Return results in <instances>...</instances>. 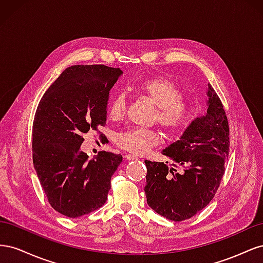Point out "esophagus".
<instances>
[{
  "label": "esophagus",
  "instance_id": "1",
  "mask_svg": "<svg viewBox=\"0 0 263 263\" xmlns=\"http://www.w3.org/2000/svg\"><path fill=\"white\" fill-rule=\"evenodd\" d=\"M126 159L127 160H137L138 157L134 156V155H126Z\"/></svg>",
  "mask_w": 263,
  "mask_h": 263
}]
</instances>
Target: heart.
Here are the masks:
<instances>
[{
  "mask_svg": "<svg viewBox=\"0 0 263 263\" xmlns=\"http://www.w3.org/2000/svg\"><path fill=\"white\" fill-rule=\"evenodd\" d=\"M135 90L150 100L157 106L155 121L168 134L181 130L187 125L192 116V106L183 99L180 87L169 79L150 78L139 82ZM127 99L123 92L116 93L110 99L107 107V117L112 122H119L125 117ZM159 142V134L151 129L129 128L116 136V144L136 155L148 153Z\"/></svg>",
  "mask_w": 263,
  "mask_h": 263,
  "instance_id": "1",
  "label": "heart"
}]
</instances>
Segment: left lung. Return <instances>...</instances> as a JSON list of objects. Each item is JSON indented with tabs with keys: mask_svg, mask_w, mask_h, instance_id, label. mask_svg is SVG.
<instances>
[{
	"mask_svg": "<svg viewBox=\"0 0 263 263\" xmlns=\"http://www.w3.org/2000/svg\"><path fill=\"white\" fill-rule=\"evenodd\" d=\"M206 94V114L193 119L179 140L162 150L183 171L178 173L164 162L145 161L147 203L170 220H185L206 208L225 172L229 154L227 116L211 84Z\"/></svg>",
	"mask_w": 263,
	"mask_h": 263,
	"instance_id": "obj_1",
	"label": "left lung"
}]
</instances>
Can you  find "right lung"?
I'll use <instances>...</instances> for the list:
<instances>
[{"instance_id": "right-lung-1", "label": "right lung", "mask_w": 263, "mask_h": 263, "mask_svg": "<svg viewBox=\"0 0 263 263\" xmlns=\"http://www.w3.org/2000/svg\"><path fill=\"white\" fill-rule=\"evenodd\" d=\"M119 68L77 65L67 68L45 92L33 124V161L52 209L70 218L100 209L122 155L106 151L89 159L80 150L83 135L106 124L109 91Z\"/></svg>"}]
</instances>
